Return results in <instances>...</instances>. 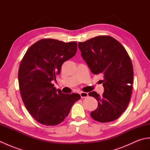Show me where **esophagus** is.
Masks as SVG:
<instances>
[{
	"label": "esophagus",
	"mask_w": 150,
	"mask_h": 150,
	"mask_svg": "<svg viewBox=\"0 0 150 150\" xmlns=\"http://www.w3.org/2000/svg\"><path fill=\"white\" fill-rule=\"evenodd\" d=\"M80 95H81V98H85V97H87L88 96V93H86V92L82 91L80 93Z\"/></svg>",
	"instance_id": "1"
}]
</instances>
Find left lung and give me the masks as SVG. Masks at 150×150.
<instances>
[{
  "label": "left lung",
  "instance_id": "obj_1",
  "mask_svg": "<svg viewBox=\"0 0 150 150\" xmlns=\"http://www.w3.org/2000/svg\"><path fill=\"white\" fill-rule=\"evenodd\" d=\"M78 45L91 71L104 75L103 95L95 91L88 94L98 101L91 117L100 122L116 120L126 110L132 96L133 69L128 52L119 41L108 35L95 37Z\"/></svg>",
  "mask_w": 150,
  "mask_h": 150
}]
</instances>
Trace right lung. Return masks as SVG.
Returning a JSON list of instances; mask_svg holds the SVG:
<instances>
[{"instance_id": "obj_1", "label": "right lung", "mask_w": 150, "mask_h": 150, "mask_svg": "<svg viewBox=\"0 0 150 150\" xmlns=\"http://www.w3.org/2000/svg\"><path fill=\"white\" fill-rule=\"evenodd\" d=\"M75 42H64L43 39L31 45L22 58L18 69L19 90L22 101L31 116L46 126H56L64 120L78 93L64 94L53 86L62 64L75 56Z\"/></svg>"}]
</instances>
